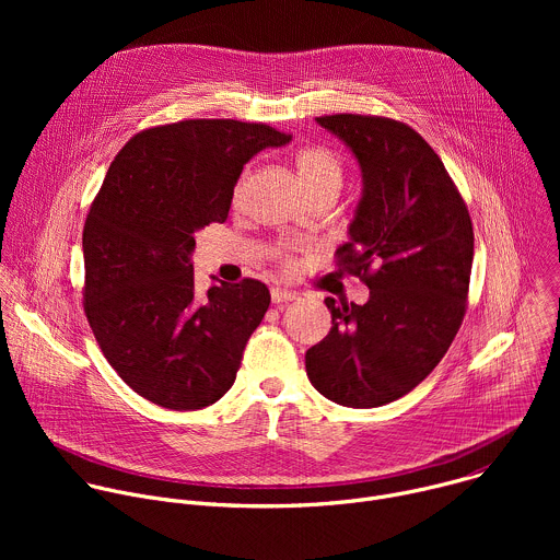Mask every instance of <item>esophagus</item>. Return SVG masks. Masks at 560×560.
<instances>
[{"instance_id":"34e87169","label":"esophagus","mask_w":560,"mask_h":560,"mask_svg":"<svg viewBox=\"0 0 560 560\" xmlns=\"http://www.w3.org/2000/svg\"><path fill=\"white\" fill-rule=\"evenodd\" d=\"M270 296H272V303H277V305H281V303H288V301H294L299 294L296 292H292V290H285V288H272V292H270Z\"/></svg>"}]
</instances>
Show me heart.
<instances>
[{
    "label": "heart",
    "mask_w": 560,
    "mask_h": 560,
    "mask_svg": "<svg viewBox=\"0 0 560 560\" xmlns=\"http://www.w3.org/2000/svg\"><path fill=\"white\" fill-rule=\"evenodd\" d=\"M296 171L307 195L328 186L341 188V182H343V166L339 162V156L332 150L322 145L303 148L296 154ZM238 192H242V186L236 188V197Z\"/></svg>",
    "instance_id": "obj_1"
}]
</instances>
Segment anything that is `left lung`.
<instances>
[{
    "mask_svg": "<svg viewBox=\"0 0 560 560\" xmlns=\"http://www.w3.org/2000/svg\"><path fill=\"white\" fill-rule=\"evenodd\" d=\"M361 171L339 270L365 281L363 305H326L332 328L305 352L310 383L346 408L412 392L445 357L465 316L474 232L441 156L410 126L365 115L316 117Z\"/></svg>",
    "mask_w": 560,
    "mask_h": 560,
    "instance_id": "1",
    "label": "left lung"
}]
</instances>
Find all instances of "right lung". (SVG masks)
<instances>
[{
    "instance_id": "1",
    "label": "right lung",
    "mask_w": 560,
    "mask_h": 560,
    "mask_svg": "<svg viewBox=\"0 0 560 560\" xmlns=\"http://www.w3.org/2000/svg\"><path fill=\"white\" fill-rule=\"evenodd\" d=\"M288 135L234 119H188L135 135L84 225V310L115 372L168 410H201L232 387L270 305L266 283L195 290V234L223 223L250 159Z\"/></svg>"
}]
</instances>
